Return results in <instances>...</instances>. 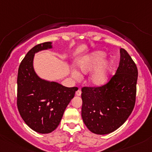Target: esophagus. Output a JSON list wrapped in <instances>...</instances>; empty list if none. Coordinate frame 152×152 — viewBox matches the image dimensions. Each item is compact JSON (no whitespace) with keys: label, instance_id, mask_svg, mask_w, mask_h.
<instances>
[{"label":"esophagus","instance_id":"1","mask_svg":"<svg viewBox=\"0 0 152 152\" xmlns=\"http://www.w3.org/2000/svg\"><path fill=\"white\" fill-rule=\"evenodd\" d=\"M76 94L77 95V96H80V95L81 94V91L80 89H79V90H77V91H76Z\"/></svg>","mask_w":152,"mask_h":152}]
</instances>
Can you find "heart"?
<instances>
[{
    "mask_svg": "<svg viewBox=\"0 0 152 152\" xmlns=\"http://www.w3.org/2000/svg\"><path fill=\"white\" fill-rule=\"evenodd\" d=\"M105 56L106 54L104 52L97 51L81 58L79 61V69L84 73L90 72L97 68L89 79L90 84L94 86H100L105 84L111 71L113 63L110 61L103 62ZM73 76L76 78H79L80 75L75 71Z\"/></svg>",
    "mask_w": 152,
    "mask_h": 152,
    "instance_id": "heart-1",
    "label": "heart"
}]
</instances>
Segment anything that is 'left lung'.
Listing matches in <instances>:
<instances>
[{"mask_svg":"<svg viewBox=\"0 0 152 152\" xmlns=\"http://www.w3.org/2000/svg\"><path fill=\"white\" fill-rule=\"evenodd\" d=\"M116 73L100 86H83L81 117L91 132L104 135L121 127L136 103L138 69L128 52L120 50Z\"/></svg>","mask_w":152,"mask_h":152,"instance_id":"8db88e82","label":"left lung"}]
</instances>
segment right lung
<instances>
[{"label":"right lung","mask_w":152,"mask_h":152,"mask_svg":"<svg viewBox=\"0 0 152 152\" xmlns=\"http://www.w3.org/2000/svg\"><path fill=\"white\" fill-rule=\"evenodd\" d=\"M51 48L50 42L37 45L26 53L18 70L16 103L19 114L30 128L39 133H51L58 127L78 90L37 76L33 68L34 53Z\"/></svg>","instance_id":"1"}]
</instances>
